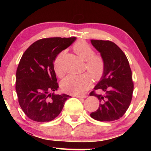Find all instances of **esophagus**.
Segmentation results:
<instances>
[{"mask_svg": "<svg viewBox=\"0 0 151 151\" xmlns=\"http://www.w3.org/2000/svg\"><path fill=\"white\" fill-rule=\"evenodd\" d=\"M74 97H76L78 99H85L87 97V96L84 95V96H81V95H74Z\"/></svg>", "mask_w": 151, "mask_h": 151, "instance_id": "esophagus-1", "label": "esophagus"}]
</instances>
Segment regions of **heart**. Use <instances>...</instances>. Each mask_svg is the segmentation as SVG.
Masks as SVG:
<instances>
[{"label": "heart", "instance_id": "obj_1", "mask_svg": "<svg viewBox=\"0 0 151 151\" xmlns=\"http://www.w3.org/2000/svg\"><path fill=\"white\" fill-rule=\"evenodd\" d=\"M73 50L76 54L86 61V67L88 72L95 78L102 75L104 69V62L102 57L95 55V51L86 41L80 40L73 45ZM64 52L58 54L54 61V70L58 76H62L63 73L61 69L60 63ZM91 83V78L88 73L81 75H69L64 78L61 87L64 91L69 93L81 95L86 91Z\"/></svg>", "mask_w": 151, "mask_h": 151}]
</instances>
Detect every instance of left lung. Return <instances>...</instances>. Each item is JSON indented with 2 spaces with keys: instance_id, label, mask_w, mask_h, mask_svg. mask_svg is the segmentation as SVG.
<instances>
[{
  "instance_id": "left-lung-1",
  "label": "left lung",
  "mask_w": 151,
  "mask_h": 151,
  "mask_svg": "<svg viewBox=\"0 0 151 151\" xmlns=\"http://www.w3.org/2000/svg\"><path fill=\"white\" fill-rule=\"evenodd\" d=\"M91 43L101 53L104 69L94 88L100 94L93 91L89 95L99 100L98 110L90 115L99 121L119 119L129 108L132 98L134 84L129 61L120 48L111 41L91 40Z\"/></svg>"
}]
</instances>
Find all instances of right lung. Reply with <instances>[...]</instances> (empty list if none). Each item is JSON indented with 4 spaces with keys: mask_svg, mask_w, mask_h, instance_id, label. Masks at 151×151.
I'll use <instances>...</instances> for the list:
<instances>
[{
    "mask_svg": "<svg viewBox=\"0 0 151 151\" xmlns=\"http://www.w3.org/2000/svg\"><path fill=\"white\" fill-rule=\"evenodd\" d=\"M76 39H41L32 44L22 56L16 72L15 89L19 105L30 119L40 123L52 121L70 97L51 93L58 88L54 62L58 54Z\"/></svg>",
    "mask_w": 151,
    "mask_h": 151,
    "instance_id": "obj_1",
    "label": "right lung"
}]
</instances>
